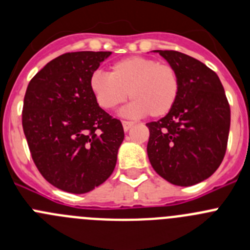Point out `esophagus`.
<instances>
[{"label": "esophagus", "instance_id": "34e87169", "mask_svg": "<svg viewBox=\"0 0 250 250\" xmlns=\"http://www.w3.org/2000/svg\"><path fill=\"white\" fill-rule=\"evenodd\" d=\"M122 125H123V129H125V132H128V130L130 129V127L133 125V122H129V121H123Z\"/></svg>", "mask_w": 250, "mask_h": 250}]
</instances>
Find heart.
<instances>
[{
    "label": "heart",
    "instance_id": "obj_1",
    "mask_svg": "<svg viewBox=\"0 0 250 250\" xmlns=\"http://www.w3.org/2000/svg\"><path fill=\"white\" fill-rule=\"evenodd\" d=\"M91 92L104 109H113L132 100L122 111L125 117H163L176 104L180 79L172 65L153 58L128 57L114 62L108 75L95 72L90 78Z\"/></svg>",
    "mask_w": 250,
    "mask_h": 250
}]
</instances>
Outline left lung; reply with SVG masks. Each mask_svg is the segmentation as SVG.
<instances>
[{
	"label": "left lung",
	"instance_id": "obj_1",
	"mask_svg": "<svg viewBox=\"0 0 250 250\" xmlns=\"http://www.w3.org/2000/svg\"><path fill=\"white\" fill-rule=\"evenodd\" d=\"M176 69L180 92L171 111L146 123L151 167L169 183L191 186L206 180L225 158L230 109L220 78L204 62L175 50H154Z\"/></svg>",
	"mask_w": 250,
	"mask_h": 250
}]
</instances>
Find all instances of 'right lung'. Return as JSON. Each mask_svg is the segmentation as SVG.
<instances>
[{
	"instance_id": "right-lung-1",
	"label": "right lung",
	"mask_w": 250,
	"mask_h": 250,
	"mask_svg": "<svg viewBox=\"0 0 250 250\" xmlns=\"http://www.w3.org/2000/svg\"><path fill=\"white\" fill-rule=\"evenodd\" d=\"M111 51H75L49 62L25 91L22 125L36 167L62 191L86 193L113 172L125 139L91 92L90 78Z\"/></svg>"
}]
</instances>
